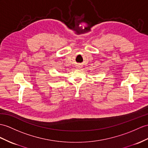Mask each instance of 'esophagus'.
Wrapping results in <instances>:
<instances>
[{"instance_id": "34e87169", "label": "esophagus", "mask_w": 148, "mask_h": 148, "mask_svg": "<svg viewBox=\"0 0 148 148\" xmlns=\"http://www.w3.org/2000/svg\"><path fill=\"white\" fill-rule=\"evenodd\" d=\"M79 66V67H80V66Z\"/></svg>"}]
</instances>
